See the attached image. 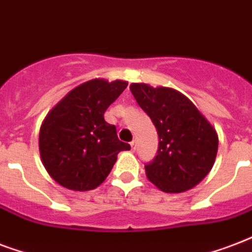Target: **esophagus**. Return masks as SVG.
I'll use <instances>...</instances> for the list:
<instances>
[{
  "mask_svg": "<svg viewBox=\"0 0 252 252\" xmlns=\"http://www.w3.org/2000/svg\"><path fill=\"white\" fill-rule=\"evenodd\" d=\"M136 145H137V144H136V141H130V148H132V151H136Z\"/></svg>",
  "mask_w": 252,
  "mask_h": 252,
  "instance_id": "obj_1",
  "label": "esophagus"
}]
</instances>
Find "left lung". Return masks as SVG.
<instances>
[{
  "instance_id": "1",
  "label": "left lung",
  "mask_w": 252,
  "mask_h": 252,
  "mask_svg": "<svg viewBox=\"0 0 252 252\" xmlns=\"http://www.w3.org/2000/svg\"><path fill=\"white\" fill-rule=\"evenodd\" d=\"M129 90L158 134L157 156L145 165L148 180L164 193L193 189L216 161L218 134L214 126L177 90L145 83H132Z\"/></svg>"
}]
</instances>
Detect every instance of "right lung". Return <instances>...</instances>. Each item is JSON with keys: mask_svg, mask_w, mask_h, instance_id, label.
<instances>
[{"mask_svg": "<svg viewBox=\"0 0 252 252\" xmlns=\"http://www.w3.org/2000/svg\"><path fill=\"white\" fill-rule=\"evenodd\" d=\"M126 86V80H88L47 113L39 130V153L59 185L76 191L95 189L108 177L119 152L129 151L115 126L104 120L107 108Z\"/></svg>", "mask_w": 252, "mask_h": 252, "instance_id": "add662e5", "label": "right lung"}]
</instances>
